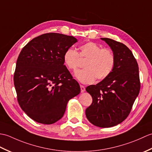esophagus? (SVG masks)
Instances as JSON below:
<instances>
[{
  "mask_svg": "<svg viewBox=\"0 0 152 152\" xmlns=\"http://www.w3.org/2000/svg\"><path fill=\"white\" fill-rule=\"evenodd\" d=\"M80 89H81V92H82V93L84 92V91H85V90H86L85 87L83 86V85H80Z\"/></svg>",
  "mask_w": 152,
  "mask_h": 152,
  "instance_id": "34e87169",
  "label": "esophagus"
}]
</instances>
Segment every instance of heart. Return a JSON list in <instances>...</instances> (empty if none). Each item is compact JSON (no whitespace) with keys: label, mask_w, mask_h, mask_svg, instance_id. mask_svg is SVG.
Here are the masks:
<instances>
[{"label":"heart","mask_w":152,"mask_h":152,"mask_svg":"<svg viewBox=\"0 0 152 152\" xmlns=\"http://www.w3.org/2000/svg\"><path fill=\"white\" fill-rule=\"evenodd\" d=\"M79 53L69 48L63 56L64 63L70 70L75 71L79 66L80 59H86L83 64L85 69L77 71L75 75L83 83H91L96 79L102 80L112 72L115 63L113 51L106 48H102L99 44L88 42L78 48Z\"/></svg>","instance_id":"1"}]
</instances>
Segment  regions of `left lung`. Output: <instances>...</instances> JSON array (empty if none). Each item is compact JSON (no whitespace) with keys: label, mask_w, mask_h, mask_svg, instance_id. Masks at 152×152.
<instances>
[{"label":"left lung","mask_w":152,"mask_h":152,"mask_svg":"<svg viewBox=\"0 0 152 152\" xmlns=\"http://www.w3.org/2000/svg\"><path fill=\"white\" fill-rule=\"evenodd\" d=\"M113 51L115 63L112 72L96 85L86 88L92 103L86 110L88 120L100 127H111L127 118L139 93L138 66L132 51L123 43L102 38Z\"/></svg>","instance_id":"8db88e82"}]
</instances>
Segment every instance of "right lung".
<instances>
[{
    "label": "right lung",
    "mask_w": 152,
    "mask_h": 152,
    "mask_svg": "<svg viewBox=\"0 0 152 152\" xmlns=\"http://www.w3.org/2000/svg\"><path fill=\"white\" fill-rule=\"evenodd\" d=\"M76 42L72 36L46 33L31 40L19 53L14 75L18 101L35 121L59 120L68 101L80 93L79 83L63 61L64 52Z\"/></svg>",
    "instance_id": "right-lung-1"
}]
</instances>
